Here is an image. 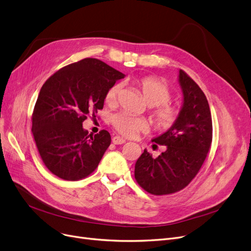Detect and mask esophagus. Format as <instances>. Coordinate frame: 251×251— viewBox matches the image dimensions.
Returning a JSON list of instances; mask_svg holds the SVG:
<instances>
[{"label":"esophagus","instance_id":"34e87169","mask_svg":"<svg viewBox=\"0 0 251 251\" xmlns=\"http://www.w3.org/2000/svg\"><path fill=\"white\" fill-rule=\"evenodd\" d=\"M112 141H113L114 144H123V143L126 142V140L124 138L120 137V136H114Z\"/></svg>","mask_w":251,"mask_h":251}]
</instances>
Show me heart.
Listing matches in <instances>:
<instances>
[{
  "label": "heart",
  "mask_w": 251,
  "mask_h": 251,
  "mask_svg": "<svg viewBox=\"0 0 251 251\" xmlns=\"http://www.w3.org/2000/svg\"><path fill=\"white\" fill-rule=\"evenodd\" d=\"M141 96L150 107H153L151 117L154 125L160 129H169L175 125L180 117V109L169 102L172 99L170 88L159 79L144 76L136 79ZM121 84H113L105 92L104 100L109 105H115L121 92ZM112 126L118 133L125 137H134L139 132H146L149 123L143 118H135L125 113H118L111 119Z\"/></svg>",
  "instance_id": "1"
}]
</instances>
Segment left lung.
I'll return each instance as SVG.
<instances>
[{
    "label": "left lung",
    "mask_w": 251,
    "mask_h": 251,
    "mask_svg": "<svg viewBox=\"0 0 251 251\" xmlns=\"http://www.w3.org/2000/svg\"><path fill=\"white\" fill-rule=\"evenodd\" d=\"M184 102L180 117L166 133L153 139L166 151L155 159L144 150L135 164L139 186L152 195H167L185 188L200 172L213 140V122L203 91L180 70Z\"/></svg>",
    "instance_id": "8db88e82"
}]
</instances>
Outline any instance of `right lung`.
I'll list each match as a JSON object with an SVG mask.
<instances>
[{
	"mask_svg": "<svg viewBox=\"0 0 251 251\" xmlns=\"http://www.w3.org/2000/svg\"><path fill=\"white\" fill-rule=\"evenodd\" d=\"M124 74L104 62L85 58L47 79L32 112V135L50 173L77 181L98 168L111 144L107 130L88 134L83 121L103 107L107 90Z\"/></svg>",
	"mask_w": 251,
	"mask_h": 251,
	"instance_id": "right-lung-1",
	"label": "right lung"
}]
</instances>
